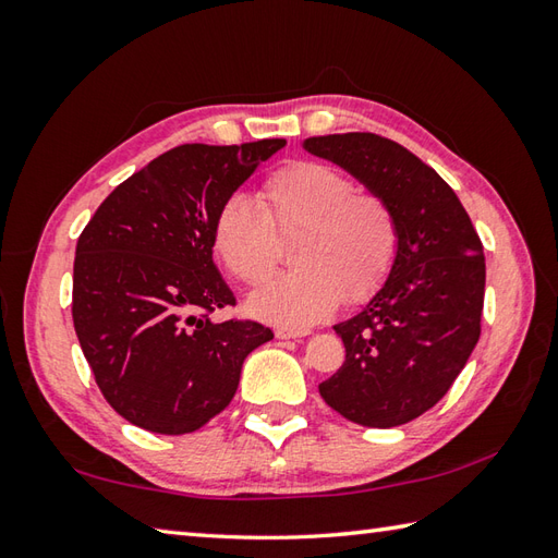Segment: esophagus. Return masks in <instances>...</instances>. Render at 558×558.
I'll use <instances>...</instances> for the list:
<instances>
[{
    "label": "esophagus",
    "instance_id": "34e87169",
    "mask_svg": "<svg viewBox=\"0 0 558 558\" xmlns=\"http://www.w3.org/2000/svg\"><path fill=\"white\" fill-rule=\"evenodd\" d=\"M304 336H310V330H306V328H278L276 330V338H280V340L304 338Z\"/></svg>",
    "mask_w": 558,
    "mask_h": 558
}]
</instances>
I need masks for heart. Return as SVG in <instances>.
I'll return each mask as SVG.
<instances>
[{
    "mask_svg": "<svg viewBox=\"0 0 558 558\" xmlns=\"http://www.w3.org/2000/svg\"><path fill=\"white\" fill-rule=\"evenodd\" d=\"M256 206L225 198L210 225L220 264L242 286L272 276L280 240L292 246V266L248 300L256 316L282 326H310L340 302L360 304L384 288L396 266L400 228L393 208L374 192H354L345 172L316 160H292L264 177Z\"/></svg>",
    "mask_w": 558,
    "mask_h": 558,
    "instance_id": "obj_1",
    "label": "heart"
}]
</instances>
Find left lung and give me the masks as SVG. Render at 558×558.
Here are the masks:
<instances>
[{
  "mask_svg": "<svg viewBox=\"0 0 558 558\" xmlns=\"http://www.w3.org/2000/svg\"><path fill=\"white\" fill-rule=\"evenodd\" d=\"M304 148L384 196L400 228L386 286L336 333L345 362L318 386L342 417L400 426L441 400L475 350L484 248L456 192L405 146L369 132L312 136Z\"/></svg>",
  "mask_w": 558,
  "mask_h": 558,
  "instance_id": "8db88e82",
  "label": "left lung"
}]
</instances>
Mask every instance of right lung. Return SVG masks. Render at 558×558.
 <instances>
[{"label": "right lung", "mask_w": 558, "mask_h": 558, "mask_svg": "<svg viewBox=\"0 0 558 558\" xmlns=\"http://www.w3.org/2000/svg\"><path fill=\"white\" fill-rule=\"evenodd\" d=\"M286 146L184 144L134 172L83 228L71 316L105 400L156 434H189L230 405L246 354L272 338L234 306L210 225L260 160Z\"/></svg>", "instance_id": "right-lung-1"}]
</instances>
